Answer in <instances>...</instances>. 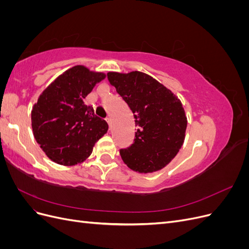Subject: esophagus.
Returning a JSON list of instances; mask_svg holds the SVG:
<instances>
[{"instance_id":"obj_1","label":"esophagus","mask_w":249,"mask_h":249,"mask_svg":"<svg viewBox=\"0 0 249 249\" xmlns=\"http://www.w3.org/2000/svg\"><path fill=\"white\" fill-rule=\"evenodd\" d=\"M106 122H107V124H108V125H109V127H110V125H111V119H110L109 117H107V118H106Z\"/></svg>"}]
</instances>
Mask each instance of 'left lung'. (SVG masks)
Listing matches in <instances>:
<instances>
[{
  "mask_svg": "<svg viewBox=\"0 0 249 249\" xmlns=\"http://www.w3.org/2000/svg\"><path fill=\"white\" fill-rule=\"evenodd\" d=\"M108 80L135 118L134 143L120 149L127 167L139 173L161 170L171 162L185 140L187 117L178 97L141 71H110Z\"/></svg>",
  "mask_w": 249,
  "mask_h": 249,
  "instance_id": "8db88e82",
  "label": "left lung"
}]
</instances>
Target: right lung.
<instances>
[{
    "instance_id": "obj_1",
    "label": "right lung",
    "mask_w": 249,
    "mask_h": 249,
    "mask_svg": "<svg viewBox=\"0 0 249 249\" xmlns=\"http://www.w3.org/2000/svg\"><path fill=\"white\" fill-rule=\"evenodd\" d=\"M105 78L104 72L76 65L53 81L34 104V138L53 162L63 166L84 162L95 142L107 133V123L84 104L85 97Z\"/></svg>"
}]
</instances>
